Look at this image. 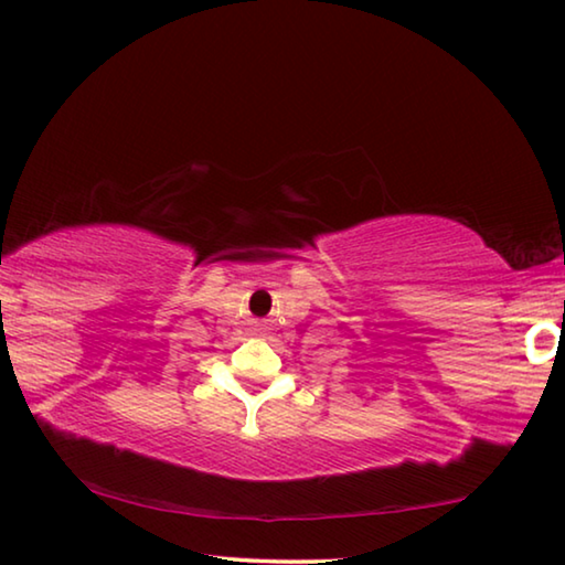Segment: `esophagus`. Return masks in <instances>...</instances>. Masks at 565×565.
Here are the masks:
<instances>
[{
  "instance_id": "1",
  "label": "esophagus",
  "mask_w": 565,
  "mask_h": 565,
  "mask_svg": "<svg viewBox=\"0 0 565 565\" xmlns=\"http://www.w3.org/2000/svg\"><path fill=\"white\" fill-rule=\"evenodd\" d=\"M254 324H256V327H258V329H262V327H264V324H266V321H254Z\"/></svg>"
}]
</instances>
